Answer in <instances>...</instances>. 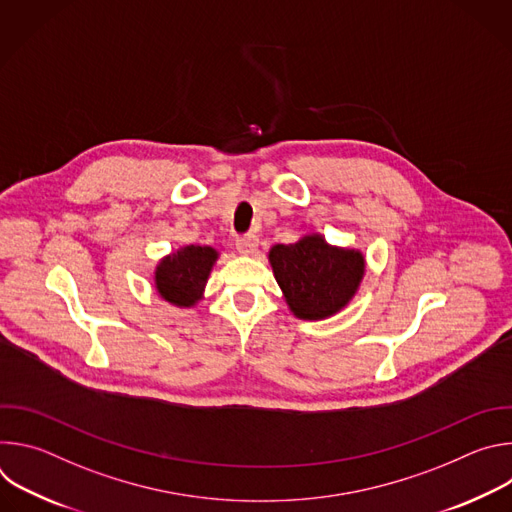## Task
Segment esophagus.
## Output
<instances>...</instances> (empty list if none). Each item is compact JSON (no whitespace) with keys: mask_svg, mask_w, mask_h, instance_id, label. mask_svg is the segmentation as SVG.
I'll use <instances>...</instances> for the list:
<instances>
[{"mask_svg":"<svg viewBox=\"0 0 512 512\" xmlns=\"http://www.w3.org/2000/svg\"><path fill=\"white\" fill-rule=\"evenodd\" d=\"M257 247H259V239L255 235H247V237L237 239V251L241 255H255Z\"/></svg>","mask_w":512,"mask_h":512,"instance_id":"1","label":"esophagus"}]
</instances>
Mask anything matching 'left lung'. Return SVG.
<instances>
[{"instance_id": "1", "label": "left lung", "mask_w": 512, "mask_h": 512, "mask_svg": "<svg viewBox=\"0 0 512 512\" xmlns=\"http://www.w3.org/2000/svg\"><path fill=\"white\" fill-rule=\"evenodd\" d=\"M269 263L289 310L300 320H324L340 312L364 275L360 251L328 245L322 235L271 247Z\"/></svg>"}]
</instances>
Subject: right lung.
<instances>
[{"mask_svg": "<svg viewBox=\"0 0 512 512\" xmlns=\"http://www.w3.org/2000/svg\"><path fill=\"white\" fill-rule=\"evenodd\" d=\"M218 251L212 247L188 245L164 257L156 267L158 294L178 308H192L202 300L204 285Z\"/></svg>", "mask_w": 512, "mask_h": 512, "instance_id": "1", "label": "right lung"}]
</instances>
